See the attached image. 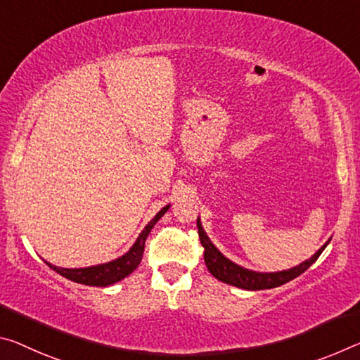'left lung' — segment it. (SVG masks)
<instances>
[{"label":"left lung","mask_w":360,"mask_h":360,"mask_svg":"<svg viewBox=\"0 0 360 360\" xmlns=\"http://www.w3.org/2000/svg\"><path fill=\"white\" fill-rule=\"evenodd\" d=\"M197 227H198V237H200V242L203 245L205 252V264H207L208 271L213 274V277L218 278V281L233 285V287L243 288V290H267V288H276L281 287V285L293 281L298 276H301L307 267L312 266L314 262L317 261L319 256L327 247L328 242L323 245V247L319 250V252L311 256L309 259L301 262L300 266H295L292 269L287 271H278V272H255L250 269H245V267L236 264L231 259H227L224 255H222L218 248L211 243L210 237L205 233L200 219H197Z\"/></svg>","instance_id":"1"}]
</instances>
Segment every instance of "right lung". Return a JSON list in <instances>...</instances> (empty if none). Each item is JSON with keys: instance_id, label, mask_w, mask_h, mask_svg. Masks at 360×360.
Here are the masks:
<instances>
[{"instance_id": "obj_1", "label": "right lung", "mask_w": 360, "mask_h": 360, "mask_svg": "<svg viewBox=\"0 0 360 360\" xmlns=\"http://www.w3.org/2000/svg\"><path fill=\"white\" fill-rule=\"evenodd\" d=\"M168 208H169V205H167V207H163L158 211V213L155 214V218H153L149 224L142 229V232L138 237V240L134 242V245L129 248L128 253H124L123 256H120V258L113 259L110 262H104V264L91 266V267H79V269H67V267L53 266L48 261H44V262H46L51 269L56 271L57 274H60L62 277H65L72 282L89 285V287H108V285L120 282L122 278L128 277L129 274L139 266L142 255H144L146 238L150 233L152 227L157 224L158 219L162 218L165 213H167Z\"/></svg>"}]
</instances>
